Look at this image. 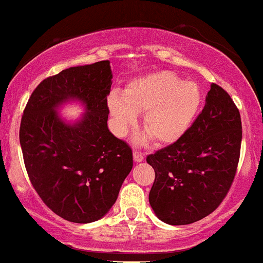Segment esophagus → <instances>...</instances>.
Listing matches in <instances>:
<instances>
[{
    "mask_svg": "<svg viewBox=\"0 0 263 263\" xmlns=\"http://www.w3.org/2000/svg\"><path fill=\"white\" fill-rule=\"evenodd\" d=\"M134 159L136 162L143 161V159H145V154L141 153V151H134Z\"/></svg>",
    "mask_w": 263,
    "mask_h": 263,
    "instance_id": "esophagus-1",
    "label": "esophagus"
}]
</instances>
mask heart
I'll return each instance as SVG.
<instances>
[{"label":"heart","instance_id":"1","mask_svg":"<svg viewBox=\"0 0 263 263\" xmlns=\"http://www.w3.org/2000/svg\"><path fill=\"white\" fill-rule=\"evenodd\" d=\"M201 102L195 83L184 82L167 70L137 77L121 92L108 96V108L116 135L123 137L143 113V128L157 142H174L185 134Z\"/></svg>","mask_w":263,"mask_h":263}]
</instances>
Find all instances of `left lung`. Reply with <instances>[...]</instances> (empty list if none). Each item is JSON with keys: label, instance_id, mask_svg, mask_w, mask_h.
Here are the masks:
<instances>
[{"label": "left lung", "instance_id": "left-lung-1", "mask_svg": "<svg viewBox=\"0 0 263 263\" xmlns=\"http://www.w3.org/2000/svg\"><path fill=\"white\" fill-rule=\"evenodd\" d=\"M241 142L239 110L213 83L205 106L185 134L146 157L155 170L148 194L155 214L167 224L184 226L214 212L234 180Z\"/></svg>", "mask_w": 263, "mask_h": 263}]
</instances>
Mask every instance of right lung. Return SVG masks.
Wrapping results in <instances>:
<instances>
[{"instance_id": "right-lung-1", "label": "right lung", "mask_w": 263, "mask_h": 263, "mask_svg": "<svg viewBox=\"0 0 263 263\" xmlns=\"http://www.w3.org/2000/svg\"><path fill=\"white\" fill-rule=\"evenodd\" d=\"M110 79L108 60L65 69L35 88L22 115L20 145L30 181L46 206L69 222L101 219L134 165L131 147L107 126ZM69 99L87 109L73 125L54 112Z\"/></svg>"}]
</instances>
